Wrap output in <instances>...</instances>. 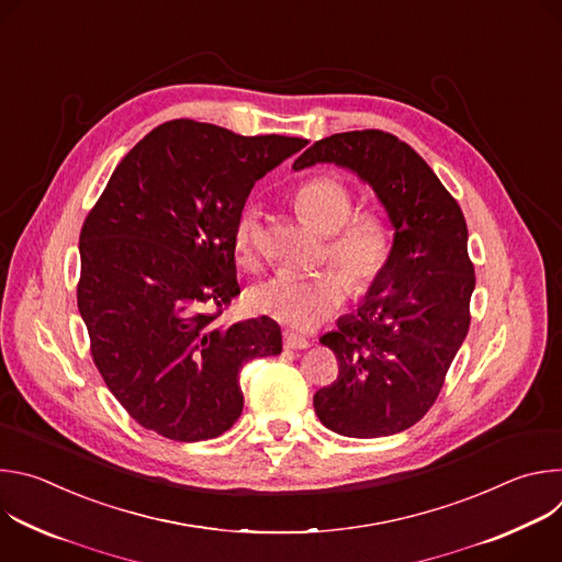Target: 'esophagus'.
Wrapping results in <instances>:
<instances>
[{
    "label": "esophagus",
    "instance_id": "1",
    "mask_svg": "<svg viewBox=\"0 0 562 562\" xmlns=\"http://www.w3.org/2000/svg\"><path fill=\"white\" fill-rule=\"evenodd\" d=\"M282 340H284V347L286 349H306L308 347V340L304 338V336H297V334H293V331H284L282 334Z\"/></svg>",
    "mask_w": 562,
    "mask_h": 562
}]
</instances>
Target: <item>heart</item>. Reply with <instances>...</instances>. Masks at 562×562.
Returning <instances> with one entry per match:
<instances>
[{"mask_svg": "<svg viewBox=\"0 0 562 562\" xmlns=\"http://www.w3.org/2000/svg\"><path fill=\"white\" fill-rule=\"evenodd\" d=\"M295 206L311 226L329 235L327 254L341 271H278L249 291V304L260 315L293 329H313L342 306L349 289L362 295L380 280L391 260L393 239L380 215L358 213L351 217L353 195L334 176H315L302 182L295 191ZM258 237V211L245 209L231 237L237 262L254 265Z\"/></svg>", "mask_w": 562, "mask_h": 562, "instance_id": "1", "label": "heart"}]
</instances>
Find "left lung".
I'll return each mask as SVG.
<instances>
[{
	"label": "left lung",
	"mask_w": 562,
	"mask_h": 562,
	"mask_svg": "<svg viewBox=\"0 0 562 562\" xmlns=\"http://www.w3.org/2000/svg\"><path fill=\"white\" fill-rule=\"evenodd\" d=\"M336 165L369 184L393 228L391 260L353 313L319 338L338 380L313 395L327 429L380 438L416 425L436 403L469 331L475 286L467 222L425 159L384 131L317 139L293 171Z\"/></svg>",
	"instance_id": "left-lung-1"
}]
</instances>
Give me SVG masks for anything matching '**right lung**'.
<instances>
[{
	"mask_svg": "<svg viewBox=\"0 0 562 562\" xmlns=\"http://www.w3.org/2000/svg\"><path fill=\"white\" fill-rule=\"evenodd\" d=\"M306 144L173 120L124 155L89 213L79 315L106 386L144 429L222 436L245 407L239 369L282 351L271 317L226 327L217 315L239 295L231 237L254 184Z\"/></svg>",
	"mask_w": 562,
	"mask_h": 562,
	"instance_id": "right-lung-1",
	"label": "right lung"
}]
</instances>
